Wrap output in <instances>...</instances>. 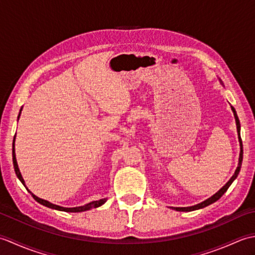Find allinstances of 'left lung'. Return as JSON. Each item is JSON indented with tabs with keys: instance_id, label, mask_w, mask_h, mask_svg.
<instances>
[{
	"instance_id": "left-lung-1",
	"label": "left lung",
	"mask_w": 255,
	"mask_h": 255,
	"mask_svg": "<svg viewBox=\"0 0 255 255\" xmlns=\"http://www.w3.org/2000/svg\"><path fill=\"white\" fill-rule=\"evenodd\" d=\"M231 110H232V112H234V115H235V118H236L237 130H238V136H239L240 149H241V151H240V156H239V164H238V167H237V170H236V172H235V174L232 175V177L228 181V183H227L223 188H220L217 193H216L215 195H213V196H211L210 198L204 200L203 203L197 204V205H195V206H191V207H172L173 209H175V210H177V211H192V210H196V209L204 208V207H206V206H208V205H210V204L217 202V200L227 192V189L229 188V186L231 185L232 182H234V181L236 180L238 174H239L240 169H241V164H242V158H243V147H242V140H241V136H240V122H239V118H238L237 112H236L235 108L231 106Z\"/></svg>"
}]
</instances>
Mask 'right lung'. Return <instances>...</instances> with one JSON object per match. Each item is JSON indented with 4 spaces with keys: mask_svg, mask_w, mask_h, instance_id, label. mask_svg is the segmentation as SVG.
<instances>
[{
    "mask_svg": "<svg viewBox=\"0 0 255 255\" xmlns=\"http://www.w3.org/2000/svg\"><path fill=\"white\" fill-rule=\"evenodd\" d=\"M19 115H20V113H19ZM19 115H18V117H19ZM14 141H15V138H14V140H13V164H14V170H15L16 175H17V177L19 178V181H20L21 183H23L24 186H25V182H24V180H23V177H21V174H20L19 169H18V165H17V162H16V158H15ZM28 192L31 194V196L34 197V199L37 200V202L39 203V204L44 205V206H47V207L52 208V209H57V210H61V211H67V213H80V211H85V210H89V209H91V208H96V207H100L101 205H103V204H104V203L106 202V198H104V199L95 200V202L89 203V204H86V205H84V206H80V207L66 208V207H61V206H58V205H53V204H51V203H49V202H47V200H45V199H41V198H39V197L35 196V195L32 194L30 191H28Z\"/></svg>",
    "mask_w": 255,
    "mask_h": 255,
    "instance_id": "right-lung-1",
    "label": "right lung"
}]
</instances>
